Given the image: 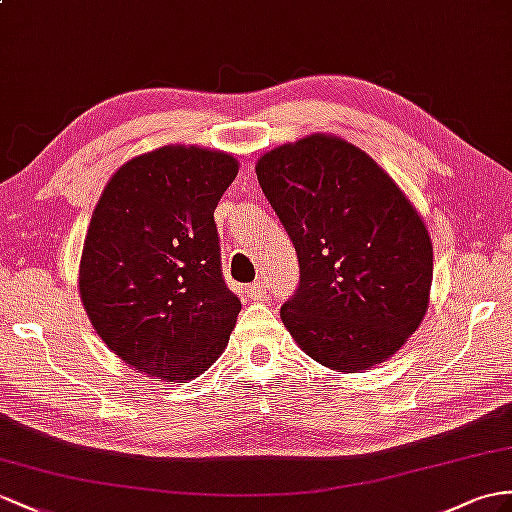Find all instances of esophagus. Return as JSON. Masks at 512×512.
Here are the masks:
<instances>
[{
  "label": "esophagus",
  "instance_id": "esophagus-1",
  "mask_svg": "<svg viewBox=\"0 0 512 512\" xmlns=\"http://www.w3.org/2000/svg\"><path fill=\"white\" fill-rule=\"evenodd\" d=\"M266 285L264 283H251V285H246V296L251 298V300H264L266 298Z\"/></svg>",
  "mask_w": 512,
  "mask_h": 512
}]
</instances>
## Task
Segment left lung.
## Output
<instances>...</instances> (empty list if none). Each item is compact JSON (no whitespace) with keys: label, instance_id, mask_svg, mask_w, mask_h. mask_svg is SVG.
<instances>
[{"label":"left lung","instance_id":"left-lung-1","mask_svg":"<svg viewBox=\"0 0 512 512\" xmlns=\"http://www.w3.org/2000/svg\"><path fill=\"white\" fill-rule=\"evenodd\" d=\"M255 173L298 255L300 283L281 320L300 350L344 374L396 355L432 285L430 235L398 183L326 134L264 153Z\"/></svg>","mask_w":512,"mask_h":512}]
</instances>
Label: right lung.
Segmentation results:
<instances>
[{
    "label": "right lung",
    "mask_w": 512,
    "mask_h": 512,
    "mask_svg": "<svg viewBox=\"0 0 512 512\" xmlns=\"http://www.w3.org/2000/svg\"><path fill=\"white\" fill-rule=\"evenodd\" d=\"M225 151L166 144L103 188L80 259V298L129 368L186 383L216 363L242 309L220 272L214 209L238 175Z\"/></svg>",
    "instance_id": "1"
}]
</instances>
